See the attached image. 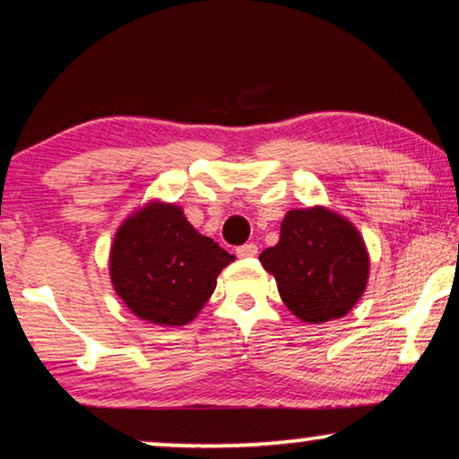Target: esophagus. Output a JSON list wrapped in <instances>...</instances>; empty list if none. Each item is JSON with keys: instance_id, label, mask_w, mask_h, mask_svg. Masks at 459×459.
<instances>
[{"instance_id": "obj_1", "label": "esophagus", "mask_w": 459, "mask_h": 459, "mask_svg": "<svg viewBox=\"0 0 459 459\" xmlns=\"http://www.w3.org/2000/svg\"><path fill=\"white\" fill-rule=\"evenodd\" d=\"M257 253H259V248H257V244H255V242H247V244H242V247L236 248V255H238V257H242V259L255 257Z\"/></svg>"}]
</instances>
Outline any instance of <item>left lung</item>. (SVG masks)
<instances>
[{
  "instance_id": "obj_1",
  "label": "left lung",
  "mask_w": 459,
  "mask_h": 459,
  "mask_svg": "<svg viewBox=\"0 0 459 459\" xmlns=\"http://www.w3.org/2000/svg\"><path fill=\"white\" fill-rule=\"evenodd\" d=\"M284 306L303 323L346 316L365 293L368 255L359 230L325 206L289 211L276 247L259 255Z\"/></svg>"
}]
</instances>
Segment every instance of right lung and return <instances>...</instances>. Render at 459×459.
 <instances>
[{
    "instance_id": "1",
    "label": "right lung",
    "mask_w": 459,
    "mask_h": 459,
    "mask_svg": "<svg viewBox=\"0 0 459 459\" xmlns=\"http://www.w3.org/2000/svg\"><path fill=\"white\" fill-rule=\"evenodd\" d=\"M234 255L194 230L181 206L150 202L113 238L109 273L116 293L147 323L181 326L211 299Z\"/></svg>"
}]
</instances>
